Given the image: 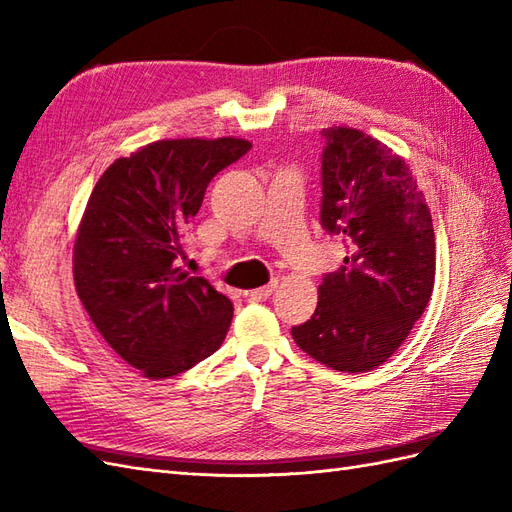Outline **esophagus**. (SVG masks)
<instances>
[{
    "instance_id": "esophagus-1",
    "label": "esophagus",
    "mask_w": 512,
    "mask_h": 512,
    "mask_svg": "<svg viewBox=\"0 0 512 512\" xmlns=\"http://www.w3.org/2000/svg\"><path fill=\"white\" fill-rule=\"evenodd\" d=\"M274 290H277V281L270 283V285H264V287H257V290H251V292H248V296H251L253 300H266L274 294Z\"/></svg>"
}]
</instances>
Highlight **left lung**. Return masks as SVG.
I'll use <instances>...</instances> for the list:
<instances>
[{
    "label": "left lung",
    "mask_w": 512,
    "mask_h": 512,
    "mask_svg": "<svg viewBox=\"0 0 512 512\" xmlns=\"http://www.w3.org/2000/svg\"><path fill=\"white\" fill-rule=\"evenodd\" d=\"M322 227L344 238V266L318 287L296 346L337 372L385 363L422 318L435 287V229L404 157L355 127L324 129Z\"/></svg>",
    "instance_id": "1"
}]
</instances>
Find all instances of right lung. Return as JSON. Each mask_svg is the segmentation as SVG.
I'll use <instances>...</instances> for the list:
<instances>
[{
	"mask_svg": "<svg viewBox=\"0 0 512 512\" xmlns=\"http://www.w3.org/2000/svg\"><path fill=\"white\" fill-rule=\"evenodd\" d=\"M244 138H166L114 160L75 233L73 281L110 348L162 381L216 352L233 303L179 266L207 183L251 149Z\"/></svg>",
	"mask_w": 512,
	"mask_h": 512,
	"instance_id": "add662e5",
	"label": "right lung"
}]
</instances>
